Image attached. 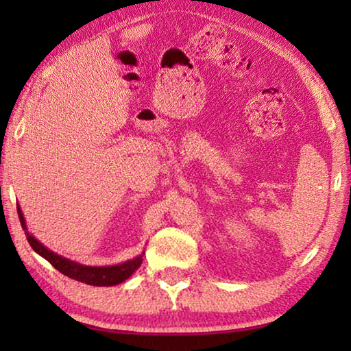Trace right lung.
<instances>
[{
  "mask_svg": "<svg viewBox=\"0 0 351 351\" xmlns=\"http://www.w3.org/2000/svg\"><path fill=\"white\" fill-rule=\"evenodd\" d=\"M16 210H19L21 228L25 230L26 239L29 241V245L32 246L34 251L38 255H41L45 260L49 261V263L54 266L56 269L60 271L62 274L68 276L69 278H74L77 282L93 285V287H114V285L125 282L127 278L132 277L133 272L138 269L142 263V255L145 252L136 255V257L132 260H125L122 261V263L108 265V266H90V265H82L79 261L69 260L60 254L51 251L49 247H46L43 243H40L37 239H35V237L27 230L26 219H25V215H23L20 204L16 206Z\"/></svg>",
  "mask_w": 351,
  "mask_h": 351,
  "instance_id": "1",
  "label": "right lung"
}]
</instances>
